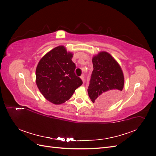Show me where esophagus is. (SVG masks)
Here are the masks:
<instances>
[{
  "label": "esophagus",
  "instance_id": "1",
  "mask_svg": "<svg viewBox=\"0 0 156 156\" xmlns=\"http://www.w3.org/2000/svg\"><path fill=\"white\" fill-rule=\"evenodd\" d=\"M81 79L83 80V82H84V77L83 75H81Z\"/></svg>",
  "mask_w": 156,
  "mask_h": 156
}]
</instances>
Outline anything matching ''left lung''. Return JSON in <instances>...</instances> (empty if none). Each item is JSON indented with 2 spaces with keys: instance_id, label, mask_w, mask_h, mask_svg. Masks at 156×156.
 <instances>
[{
  "instance_id": "1",
  "label": "left lung",
  "mask_w": 156,
  "mask_h": 156,
  "mask_svg": "<svg viewBox=\"0 0 156 156\" xmlns=\"http://www.w3.org/2000/svg\"><path fill=\"white\" fill-rule=\"evenodd\" d=\"M94 69L90 80L88 94L93 103L107 107L119 100L124 85L120 66L105 51L100 52L92 58Z\"/></svg>"
}]
</instances>
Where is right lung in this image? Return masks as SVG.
Masks as SVG:
<instances>
[{
  "label": "right lung",
  "instance_id": "1",
  "mask_svg": "<svg viewBox=\"0 0 156 156\" xmlns=\"http://www.w3.org/2000/svg\"><path fill=\"white\" fill-rule=\"evenodd\" d=\"M73 54L63 45L51 50L41 58L36 70L37 87L46 100L56 105L68 100L83 84L75 73Z\"/></svg>",
  "mask_w": 156,
  "mask_h": 156
}]
</instances>
